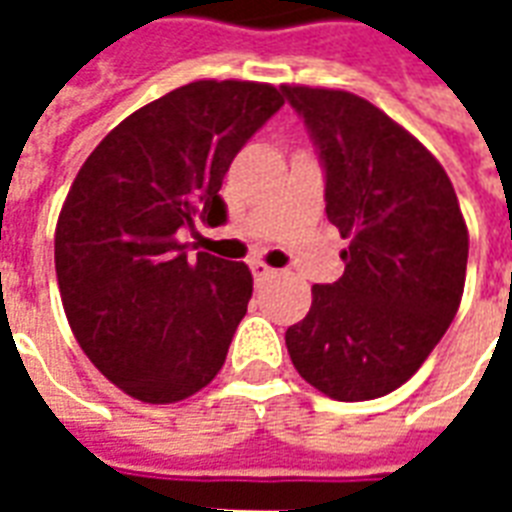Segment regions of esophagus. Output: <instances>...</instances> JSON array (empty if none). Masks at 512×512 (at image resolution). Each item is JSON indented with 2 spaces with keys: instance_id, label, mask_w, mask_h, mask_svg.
<instances>
[{
  "instance_id": "34e87169",
  "label": "esophagus",
  "mask_w": 512,
  "mask_h": 512,
  "mask_svg": "<svg viewBox=\"0 0 512 512\" xmlns=\"http://www.w3.org/2000/svg\"><path fill=\"white\" fill-rule=\"evenodd\" d=\"M252 274H255V282H263V279L274 277V268L266 266L263 260H255V263H252Z\"/></svg>"
}]
</instances>
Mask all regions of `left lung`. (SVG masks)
I'll return each instance as SVG.
<instances>
[{"instance_id": "left-lung-1", "label": "left lung", "mask_w": 512, "mask_h": 512, "mask_svg": "<svg viewBox=\"0 0 512 512\" xmlns=\"http://www.w3.org/2000/svg\"><path fill=\"white\" fill-rule=\"evenodd\" d=\"M326 164V216L348 238L343 277L312 285L285 332L299 376L334 400L395 392L461 307L469 230L439 158L365 98L282 84Z\"/></svg>"}]
</instances>
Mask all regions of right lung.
<instances>
[{
  "instance_id": "add662e5",
  "label": "right lung",
  "mask_w": 512,
  "mask_h": 512,
  "mask_svg": "<svg viewBox=\"0 0 512 512\" xmlns=\"http://www.w3.org/2000/svg\"><path fill=\"white\" fill-rule=\"evenodd\" d=\"M285 104L274 84L200 79L128 115L62 202L54 266L76 343L117 389L178 403L222 370L252 271L189 257L180 227L224 222V172Z\"/></svg>"
}]
</instances>
